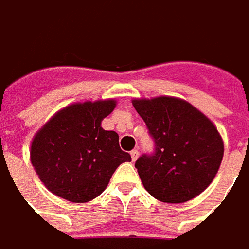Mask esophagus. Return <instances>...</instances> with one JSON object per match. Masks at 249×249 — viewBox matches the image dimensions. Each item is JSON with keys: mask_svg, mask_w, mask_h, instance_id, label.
<instances>
[{"mask_svg": "<svg viewBox=\"0 0 249 249\" xmlns=\"http://www.w3.org/2000/svg\"><path fill=\"white\" fill-rule=\"evenodd\" d=\"M131 157H132V161H136L138 157H139V150H138V149H133V150L131 151Z\"/></svg>", "mask_w": 249, "mask_h": 249, "instance_id": "34e87169", "label": "esophagus"}]
</instances>
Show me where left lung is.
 <instances>
[{
  "label": "left lung",
  "mask_w": 249,
  "mask_h": 249,
  "mask_svg": "<svg viewBox=\"0 0 249 249\" xmlns=\"http://www.w3.org/2000/svg\"><path fill=\"white\" fill-rule=\"evenodd\" d=\"M132 105L154 141L135 168L144 189L162 202H186L202 193L218 174L223 141L216 126L183 99H133Z\"/></svg>",
  "instance_id": "8db88e82"
}]
</instances>
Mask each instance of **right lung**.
<instances>
[{
	"instance_id": "1",
	"label": "right lung",
	"mask_w": 249,
	"mask_h": 249,
	"mask_svg": "<svg viewBox=\"0 0 249 249\" xmlns=\"http://www.w3.org/2000/svg\"><path fill=\"white\" fill-rule=\"evenodd\" d=\"M116 100L74 103L62 108L33 138L30 160L49 192L71 202H88L107 187L118 165L131 161L118 135L102 121Z\"/></svg>"
}]
</instances>
